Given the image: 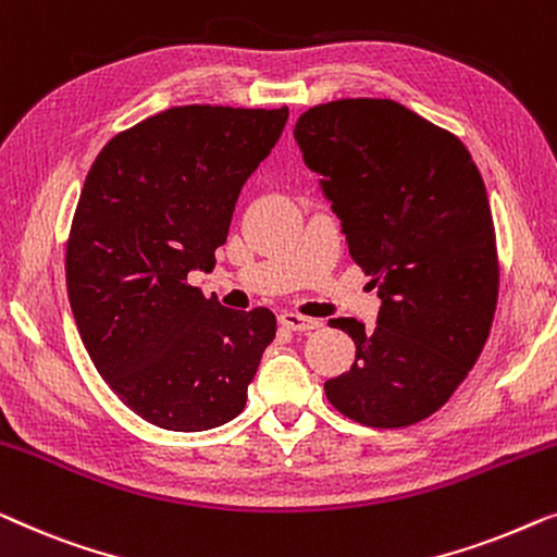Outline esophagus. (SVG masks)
Segmentation results:
<instances>
[{
  "label": "esophagus",
  "instance_id": "esophagus-1",
  "mask_svg": "<svg viewBox=\"0 0 557 557\" xmlns=\"http://www.w3.org/2000/svg\"><path fill=\"white\" fill-rule=\"evenodd\" d=\"M280 323L287 327V331H297V333H308V331H318L320 320L315 318H305V315H297V312H282L280 315Z\"/></svg>",
  "mask_w": 557,
  "mask_h": 557
}]
</instances>
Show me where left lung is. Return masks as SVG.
Masks as SVG:
<instances>
[{"label":"left lung","mask_w":557,"mask_h":557,"mask_svg":"<svg viewBox=\"0 0 557 557\" xmlns=\"http://www.w3.org/2000/svg\"><path fill=\"white\" fill-rule=\"evenodd\" d=\"M295 140L381 297L373 327L331 320L354 338L356 360L325 381L327 401L366 426L417 424L467 379L495 318L497 245L480 169L457 136L394 100L310 108Z\"/></svg>","instance_id":"obj_1"}]
</instances>
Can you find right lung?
Returning <instances> with one entry per match:
<instances>
[{"label":"right lung","instance_id":"add662e5","mask_svg":"<svg viewBox=\"0 0 557 557\" xmlns=\"http://www.w3.org/2000/svg\"><path fill=\"white\" fill-rule=\"evenodd\" d=\"M287 108L182 106L108 140L85 178L65 280L77 331L113 394L148 424L207 432L239 417L277 320L189 285L211 272L242 186Z\"/></svg>","mask_w":557,"mask_h":557}]
</instances>
